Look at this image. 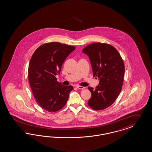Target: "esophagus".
Here are the masks:
<instances>
[{
    "label": "esophagus",
    "instance_id": "1",
    "mask_svg": "<svg viewBox=\"0 0 152 152\" xmlns=\"http://www.w3.org/2000/svg\"><path fill=\"white\" fill-rule=\"evenodd\" d=\"M77 88L79 89H80V90H83V89H84L85 88L84 87L81 86H77Z\"/></svg>",
    "mask_w": 152,
    "mask_h": 152
}]
</instances>
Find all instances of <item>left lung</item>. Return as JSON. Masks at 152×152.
Segmentation results:
<instances>
[{
  "label": "left lung",
  "mask_w": 152,
  "mask_h": 152,
  "mask_svg": "<svg viewBox=\"0 0 152 152\" xmlns=\"http://www.w3.org/2000/svg\"><path fill=\"white\" fill-rule=\"evenodd\" d=\"M89 56L93 76L99 80L94 89L88 87L91 96L88 104L92 109L102 110L112 104L122 90L125 65L120 53L111 45L94 42L83 49Z\"/></svg>",
  "instance_id": "obj_1"
}]
</instances>
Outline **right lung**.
<instances>
[{"mask_svg": "<svg viewBox=\"0 0 152 152\" xmlns=\"http://www.w3.org/2000/svg\"><path fill=\"white\" fill-rule=\"evenodd\" d=\"M75 47L58 42L42 45L30 59L28 78L33 95L39 105L48 112L61 110L72 90L71 85L64 86L57 81L62 66Z\"/></svg>", "mask_w": 152, "mask_h": 152, "instance_id": "add662e5", "label": "right lung"}]
</instances>
